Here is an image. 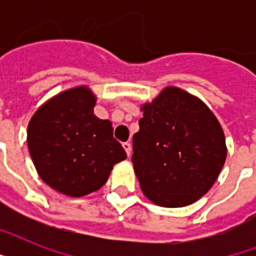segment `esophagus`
<instances>
[{
	"label": "esophagus",
	"instance_id": "esophagus-1",
	"mask_svg": "<svg viewBox=\"0 0 256 256\" xmlns=\"http://www.w3.org/2000/svg\"><path fill=\"white\" fill-rule=\"evenodd\" d=\"M122 146H124V152H126V154H128V156H132V144H128V142H124V144H122Z\"/></svg>",
	"mask_w": 256,
	"mask_h": 256
}]
</instances>
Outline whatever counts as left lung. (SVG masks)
<instances>
[{
  "instance_id": "left-lung-1",
  "label": "left lung",
  "mask_w": 256,
  "mask_h": 256,
  "mask_svg": "<svg viewBox=\"0 0 256 256\" xmlns=\"http://www.w3.org/2000/svg\"><path fill=\"white\" fill-rule=\"evenodd\" d=\"M132 164L144 196L162 207H184L210 190L226 162L223 128L202 100L166 86L140 104Z\"/></svg>"
}]
</instances>
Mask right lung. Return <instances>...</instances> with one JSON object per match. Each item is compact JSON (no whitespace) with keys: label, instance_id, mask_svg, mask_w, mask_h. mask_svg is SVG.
Listing matches in <instances>:
<instances>
[{"label":"right lung","instance_id":"1","mask_svg":"<svg viewBox=\"0 0 256 256\" xmlns=\"http://www.w3.org/2000/svg\"><path fill=\"white\" fill-rule=\"evenodd\" d=\"M96 96L88 85L58 92L28 124V148L40 178L60 194L81 198L108 182L126 160L112 122L94 114Z\"/></svg>","mask_w":256,"mask_h":256}]
</instances>
